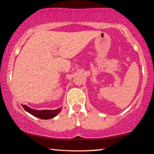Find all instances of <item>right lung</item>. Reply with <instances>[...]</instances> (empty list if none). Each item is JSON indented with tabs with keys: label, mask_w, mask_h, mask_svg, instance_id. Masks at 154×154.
<instances>
[{
	"label": "right lung",
	"mask_w": 154,
	"mask_h": 154,
	"mask_svg": "<svg viewBox=\"0 0 154 154\" xmlns=\"http://www.w3.org/2000/svg\"><path fill=\"white\" fill-rule=\"evenodd\" d=\"M22 107L29 113L31 114L32 115L36 116V117L42 119H52L57 115L60 112V110H61V108H58V109L54 110H35L31 109V108L25 105H22Z\"/></svg>",
	"instance_id": "right-lung-1"
}]
</instances>
